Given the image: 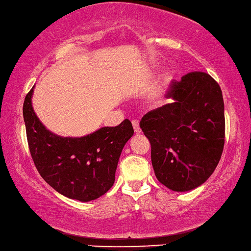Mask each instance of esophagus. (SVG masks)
<instances>
[{"label": "esophagus", "instance_id": "1", "mask_svg": "<svg viewBox=\"0 0 251 251\" xmlns=\"http://www.w3.org/2000/svg\"><path fill=\"white\" fill-rule=\"evenodd\" d=\"M132 124H133L134 132L136 133V134H140L141 133V127H140V123H138V121H136V119H135V121L132 122Z\"/></svg>", "mask_w": 251, "mask_h": 251}]
</instances>
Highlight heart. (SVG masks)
I'll use <instances>...</instances> for the list:
<instances>
[{"mask_svg":"<svg viewBox=\"0 0 251 251\" xmlns=\"http://www.w3.org/2000/svg\"><path fill=\"white\" fill-rule=\"evenodd\" d=\"M170 80H171V75L170 74H165L164 75H163V83H164V85H166V83L170 82ZM155 105H156V106L162 105L161 99H158V100L155 101Z\"/></svg>","mask_w":251,"mask_h":251,"instance_id":"b5f03b06","label":"heart"}]
</instances>
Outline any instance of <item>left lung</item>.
Here are the masks:
<instances>
[{"label":"left lung","mask_w":251,"mask_h":251,"mask_svg":"<svg viewBox=\"0 0 251 251\" xmlns=\"http://www.w3.org/2000/svg\"><path fill=\"white\" fill-rule=\"evenodd\" d=\"M172 104L151 110L140 126L151 143L154 173L176 192L198 188L216 170L225 145V104L211 75L194 71L173 80Z\"/></svg>","instance_id":"1"}]
</instances>
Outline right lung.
<instances>
[{
    "label": "right lung",
    "mask_w": 251,
    "mask_h": 251,
    "mask_svg": "<svg viewBox=\"0 0 251 251\" xmlns=\"http://www.w3.org/2000/svg\"><path fill=\"white\" fill-rule=\"evenodd\" d=\"M33 89L25 96L23 118L38 172L62 196L81 202L96 200L114 184L123 147L134 134L132 123L125 119L118 126L101 127L82 137L59 136L35 115Z\"/></svg>",
    "instance_id": "1"
}]
</instances>
